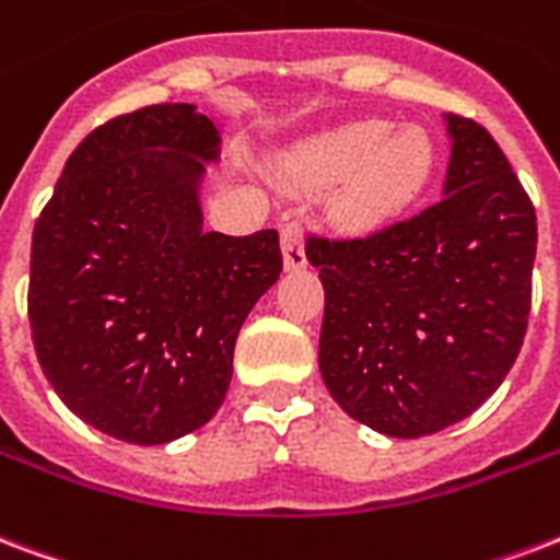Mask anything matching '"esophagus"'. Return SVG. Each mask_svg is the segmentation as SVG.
I'll use <instances>...</instances> for the list:
<instances>
[{
    "label": "esophagus",
    "mask_w": 560,
    "mask_h": 560,
    "mask_svg": "<svg viewBox=\"0 0 560 560\" xmlns=\"http://www.w3.org/2000/svg\"><path fill=\"white\" fill-rule=\"evenodd\" d=\"M281 255H284V267L288 270H302L308 258H305V237H302V225L296 220H288L281 229Z\"/></svg>",
    "instance_id": "esophagus-1"
}]
</instances>
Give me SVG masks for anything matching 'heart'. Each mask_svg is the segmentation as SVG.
<instances>
[{
    "label": "heart",
    "instance_id": "heart-1",
    "mask_svg": "<svg viewBox=\"0 0 560 560\" xmlns=\"http://www.w3.org/2000/svg\"><path fill=\"white\" fill-rule=\"evenodd\" d=\"M434 147L425 128L387 119H352L319 131L290 152L299 187H331L328 213L343 229H375L420 196L432 176Z\"/></svg>",
    "mask_w": 560,
    "mask_h": 560
}]
</instances>
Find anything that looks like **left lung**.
Segmentation results:
<instances>
[{
  "mask_svg": "<svg viewBox=\"0 0 560 560\" xmlns=\"http://www.w3.org/2000/svg\"><path fill=\"white\" fill-rule=\"evenodd\" d=\"M441 199L366 237H311L326 288L319 373L352 420L422 438L493 396L523 347L537 252L535 205L497 140L443 114Z\"/></svg>",
  "mask_w": 560,
  "mask_h": 560,
  "instance_id": "obj_1",
  "label": "left lung"
}]
</instances>
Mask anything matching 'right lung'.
I'll list each match as a JSON object with an SVG mask.
<instances>
[{
    "label": "right lung",
    "mask_w": 560,
    "mask_h": 560,
    "mask_svg": "<svg viewBox=\"0 0 560 560\" xmlns=\"http://www.w3.org/2000/svg\"><path fill=\"white\" fill-rule=\"evenodd\" d=\"M220 128L187 102L91 131L32 234L28 319L52 390L138 446L202 429L232 382L234 340L279 281V232H205Z\"/></svg>",
    "instance_id": "obj_1"
}]
</instances>
